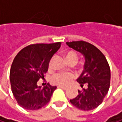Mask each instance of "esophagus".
Returning a JSON list of instances; mask_svg holds the SVG:
<instances>
[{
    "mask_svg": "<svg viewBox=\"0 0 122 122\" xmlns=\"http://www.w3.org/2000/svg\"><path fill=\"white\" fill-rule=\"evenodd\" d=\"M58 87H59V88H61V89H63V90H66L68 89V87H64V86H61V85L58 86Z\"/></svg>",
    "mask_w": 122,
    "mask_h": 122,
    "instance_id": "34e87169",
    "label": "esophagus"
}]
</instances>
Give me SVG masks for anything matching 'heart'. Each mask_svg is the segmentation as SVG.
Segmentation results:
<instances>
[{"mask_svg":"<svg viewBox=\"0 0 122 122\" xmlns=\"http://www.w3.org/2000/svg\"><path fill=\"white\" fill-rule=\"evenodd\" d=\"M66 59L68 63H76L78 60V56L73 51H68L65 55ZM73 79V75L70 73H58L52 76V82L59 85H67Z\"/></svg>","mask_w":122,"mask_h":122,"instance_id":"heart-1","label":"heart"}]
</instances>
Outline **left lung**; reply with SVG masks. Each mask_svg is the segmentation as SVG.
<instances>
[{"label": "left lung", "instance_id": "left-lung-1", "mask_svg": "<svg viewBox=\"0 0 122 122\" xmlns=\"http://www.w3.org/2000/svg\"><path fill=\"white\" fill-rule=\"evenodd\" d=\"M74 50L85 57L84 70L77 81L81 90L71 103L80 110L95 109L103 101L110 85V68L104 54L94 45L84 41L66 42Z\"/></svg>", "mask_w": 122, "mask_h": 122}]
</instances>
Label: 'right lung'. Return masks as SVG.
<instances>
[{
	"mask_svg": "<svg viewBox=\"0 0 122 122\" xmlns=\"http://www.w3.org/2000/svg\"><path fill=\"white\" fill-rule=\"evenodd\" d=\"M61 44H31L23 48L15 57L10 71V81L12 94L22 108L36 110L49 102L56 86L48 83L41 87L37 85V81L44 78L49 61Z\"/></svg>",
	"mask_w": 122,
	"mask_h": 122,
	"instance_id": "1",
	"label": "right lung"
}]
</instances>
